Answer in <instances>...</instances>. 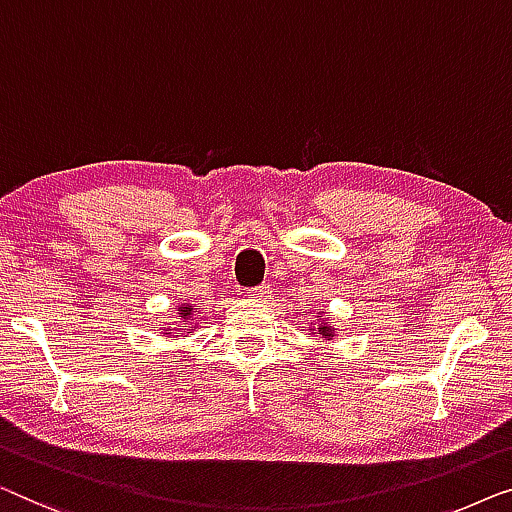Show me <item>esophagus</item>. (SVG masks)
<instances>
[{
  "instance_id": "esophagus-1",
  "label": "esophagus",
  "mask_w": 512,
  "mask_h": 512,
  "mask_svg": "<svg viewBox=\"0 0 512 512\" xmlns=\"http://www.w3.org/2000/svg\"><path fill=\"white\" fill-rule=\"evenodd\" d=\"M271 294V287L269 285H257V287H250V290L246 292L248 299H264L269 297Z\"/></svg>"
}]
</instances>
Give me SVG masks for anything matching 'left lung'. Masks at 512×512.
<instances>
[{
	"mask_svg": "<svg viewBox=\"0 0 512 512\" xmlns=\"http://www.w3.org/2000/svg\"><path fill=\"white\" fill-rule=\"evenodd\" d=\"M320 331H322V336H325V338H329L331 336V329L327 327V325H322V327H318Z\"/></svg>",
	"mask_w": 512,
	"mask_h": 512,
	"instance_id": "1",
	"label": "left lung"
}]
</instances>
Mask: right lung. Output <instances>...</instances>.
I'll use <instances>...</instances> for the list:
<instances>
[{
  "label": "right lung",
  "instance_id": "obj_1",
  "mask_svg": "<svg viewBox=\"0 0 512 512\" xmlns=\"http://www.w3.org/2000/svg\"><path fill=\"white\" fill-rule=\"evenodd\" d=\"M192 315H194V308L192 306H181V315H178V318H181L183 322H187V320L192 318ZM169 334H171V331H169Z\"/></svg>",
  "mask_w": 512,
  "mask_h": 512
}]
</instances>
